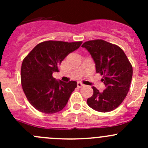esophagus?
<instances>
[{
	"instance_id": "esophagus-1",
	"label": "esophagus",
	"mask_w": 148,
	"mask_h": 148,
	"mask_svg": "<svg viewBox=\"0 0 148 148\" xmlns=\"http://www.w3.org/2000/svg\"><path fill=\"white\" fill-rule=\"evenodd\" d=\"M77 86H78L79 88H81L82 87V86H84V84L81 82H77Z\"/></svg>"
}]
</instances>
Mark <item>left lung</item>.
Segmentation results:
<instances>
[{
    "label": "left lung",
    "instance_id": "obj_1",
    "mask_svg": "<svg viewBox=\"0 0 148 148\" xmlns=\"http://www.w3.org/2000/svg\"><path fill=\"white\" fill-rule=\"evenodd\" d=\"M85 48L95 63L97 73L104 75L105 89L99 92L92 86L94 93L88 98L87 104L96 111L108 112L115 110L123 102L129 91L132 77V66L120 47L104 40L84 42Z\"/></svg>",
    "mask_w": 148,
    "mask_h": 148
}]
</instances>
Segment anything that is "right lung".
Masks as SVG:
<instances>
[{
    "label": "right lung",
    "instance_id": "1",
    "mask_svg": "<svg viewBox=\"0 0 148 148\" xmlns=\"http://www.w3.org/2000/svg\"><path fill=\"white\" fill-rule=\"evenodd\" d=\"M82 43L44 41L36 46L23 59L21 71L22 88L28 102L37 110L53 114L66 105L77 86V82H64L53 78L52 74L59 71L62 61Z\"/></svg>",
    "mask_w": 148,
    "mask_h": 148
}]
</instances>
